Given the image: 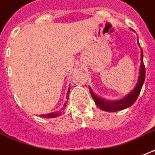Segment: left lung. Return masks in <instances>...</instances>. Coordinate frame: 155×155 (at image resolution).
I'll use <instances>...</instances> for the list:
<instances>
[{
  "instance_id": "1",
  "label": "left lung",
  "mask_w": 155,
  "mask_h": 155,
  "mask_svg": "<svg viewBox=\"0 0 155 155\" xmlns=\"http://www.w3.org/2000/svg\"><path fill=\"white\" fill-rule=\"evenodd\" d=\"M138 40V39H137ZM139 43V42H138ZM140 45V44H139ZM141 58H140V75H139V79H138L137 84L131 93L126 96L124 99L120 100V101H108L103 99L99 98L98 97H97L93 92L92 91L90 88L89 91H90L91 96L93 97V101L95 102L97 106H98L99 108L104 111H108V112H114V111H119L121 110H124L125 108H127L133 105L136 101V100L137 99L138 96L140 93L142 85H143L144 81H145V78H146V68H145V65L143 62V51L141 49Z\"/></svg>"
}]
</instances>
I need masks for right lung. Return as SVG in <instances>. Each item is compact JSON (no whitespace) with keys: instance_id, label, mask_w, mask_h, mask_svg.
<instances>
[{"instance_id":"add662e5","label":"right lung","mask_w":155,"mask_h":155,"mask_svg":"<svg viewBox=\"0 0 155 155\" xmlns=\"http://www.w3.org/2000/svg\"><path fill=\"white\" fill-rule=\"evenodd\" d=\"M69 93H70V88L69 89H68V91H67V99H68V97H69ZM66 104H64V106H63V107H65L66 106ZM62 110H63V108H62ZM61 112H53V113H49V114H43V115H41V116L43 117H45V118H55V117H58L59 116V115H61Z\"/></svg>"}]
</instances>
